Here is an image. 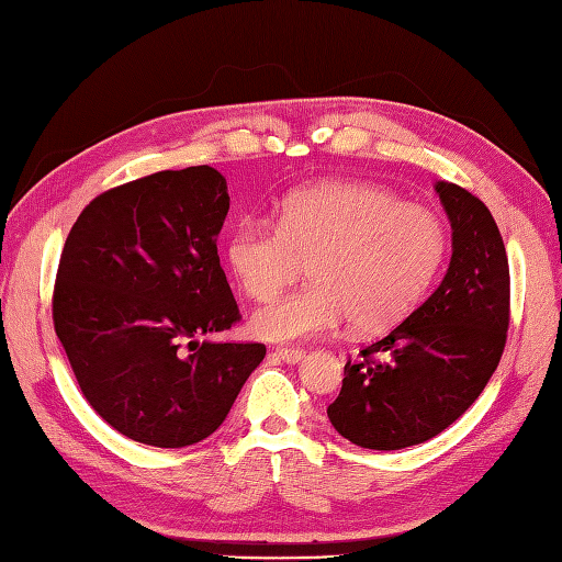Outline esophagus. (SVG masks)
Segmentation results:
<instances>
[{"label":"esophagus","instance_id":"esophagus-1","mask_svg":"<svg viewBox=\"0 0 562 562\" xmlns=\"http://www.w3.org/2000/svg\"><path fill=\"white\" fill-rule=\"evenodd\" d=\"M274 355L285 363H297L302 357H305V350H300V347H277Z\"/></svg>","mask_w":562,"mask_h":562}]
</instances>
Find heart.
<instances>
[{"label": "heart", "mask_w": 562, "mask_h": 562, "mask_svg": "<svg viewBox=\"0 0 562 562\" xmlns=\"http://www.w3.org/2000/svg\"><path fill=\"white\" fill-rule=\"evenodd\" d=\"M447 255V229L426 205L402 203L367 181H322L293 191L279 222L234 224L224 260L238 288L267 300L307 265V283L250 316L271 342L322 336L345 318L359 333L400 324L426 297Z\"/></svg>", "instance_id": "1"}]
</instances>
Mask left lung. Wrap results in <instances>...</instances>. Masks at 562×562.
Segmentation results:
<instances>
[{
  "label": "left lung",
  "mask_w": 562,
  "mask_h": 562,
  "mask_svg": "<svg viewBox=\"0 0 562 562\" xmlns=\"http://www.w3.org/2000/svg\"><path fill=\"white\" fill-rule=\"evenodd\" d=\"M451 222V262L437 291L345 363L328 418L363 449L420 445L465 414L506 347L510 318L508 255L477 195L437 181Z\"/></svg>",
  "instance_id": "8db88e82"
}]
</instances>
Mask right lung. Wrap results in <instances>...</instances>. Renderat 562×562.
<instances>
[{
    "instance_id": "obj_1",
    "label": "right lung",
    "mask_w": 562,
    "mask_h": 562,
    "mask_svg": "<svg viewBox=\"0 0 562 562\" xmlns=\"http://www.w3.org/2000/svg\"><path fill=\"white\" fill-rule=\"evenodd\" d=\"M229 193L210 165L105 191L66 238L54 328L85 400L134 442L179 449L215 432L262 342H199L240 314L220 267Z\"/></svg>"
}]
</instances>
